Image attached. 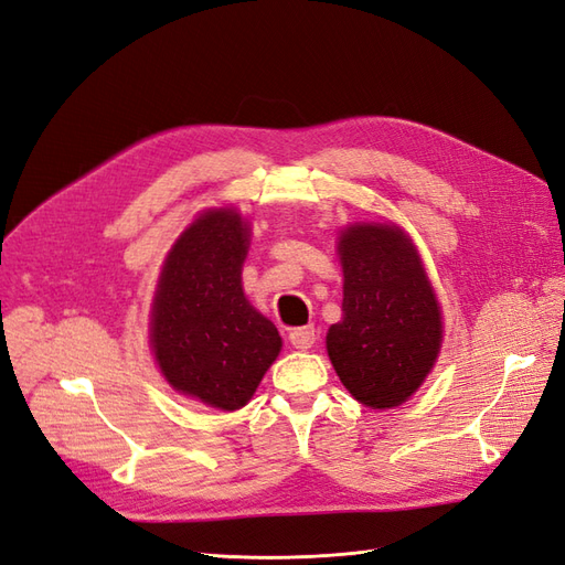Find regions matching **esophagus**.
Wrapping results in <instances>:
<instances>
[{
    "mask_svg": "<svg viewBox=\"0 0 565 565\" xmlns=\"http://www.w3.org/2000/svg\"><path fill=\"white\" fill-rule=\"evenodd\" d=\"M289 344H292L299 351L311 349L316 344V328H313V324H309V328H295L292 332H289Z\"/></svg>",
    "mask_w": 565,
    "mask_h": 565,
    "instance_id": "34e87169",
    "label": "esophagus"
}]
</instances>
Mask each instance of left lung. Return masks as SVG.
I'll return each instance as SVG.
<instances>
[{
    "mask_svg": "<svg viewBox=\"0 0 565 565\" xmlns=\"http://www.w3.org/2000/svg\"><path fill=\"white\" fill-rule=\"evenodd\" d=\"M341 318L328 353L341 384L372 409L405 403L440 351V306L419 254L398 226L358 224L339 237Z\"/></svg>",
    "mask_w": 565,
    "mask_h": 565,
    "instance_id": "left-lung-1",
    "label": "left lung"
}]
</instances>
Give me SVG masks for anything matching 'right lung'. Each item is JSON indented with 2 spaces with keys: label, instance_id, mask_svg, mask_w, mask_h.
I'll return each mask as SVG.
<instances>
[{
  "label": "right lung",
  "instance_id": "add662e5",
  "mask_svg": "<svg viewBox=\"0 0 565 565\" xmlns=\"http://www.w3.org/2000/svg\"><path fill=\"white\" fill-rule=\"evenodd\" d=\"M247 235L233 210L195 218L167 254L152 301L150 344L167 382L218 409L243 407L282 347L243 292Z\"/></svg>",
  "mask_w": 565,
  "mask_h": 565
}]
</instances>
